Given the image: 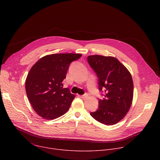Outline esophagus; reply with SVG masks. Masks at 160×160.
Wrapping results in <instances>:
<instances>
[{
  "instance_id": "34e87169",
  "label": "esophagus",
  "mask_w": 160,
  "mask_h": 160,
  "mask_svg": "<svg viewBox=\"0 0 160 160\" xmlns=\"http://www.w3.org/2000/svg\"><path fill=\"white\" fill-rule=\"evenodd\" d=\"M80 97H81L82 98H83V99H87V98H88V94L85 93V94H84L83 95L80 96Z\"/></svg>"
}]
</instances>
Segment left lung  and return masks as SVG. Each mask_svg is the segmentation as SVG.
I'll return each instance as SVG.
<instances>
[{"label":"left lung","instance_id":"obj_1","mask_svg":"<svg viewBox=\"0 0 160 160\" xmlns=\"http://www.w3.org/2000/svg\"><path fill=\"white\" fill-rule=\"evenodd\" d=\"M87 61L98 78V87L104 92L99 107L90 114L98 122L111 125L122 120L132 102L133 84L127 68L115 58L88 56Z\"/></svg>","mask_w":160,"mask_h":160}]
</instances>
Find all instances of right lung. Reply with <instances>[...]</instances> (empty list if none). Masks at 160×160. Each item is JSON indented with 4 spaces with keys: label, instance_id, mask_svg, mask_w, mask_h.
<instances>
[{
    "label": "right lung",
    "instance_id": "obj_1",
    "mask_svg": "<svg viewBox=\"0 0 160 160\" xmlns=\"http://www.w3.org/2000/svg\"><path fill=\"white\" fill-rule=\"evenodd\" d=\"M80 54H54L40 59L31 68L25 82L27 97L35 111L47 120L56 119L69 109L75 98L62 81L72 62Z\"/></svg>",
    "mask_w": 160,
    "mask_h": 160
}]
</instances>
